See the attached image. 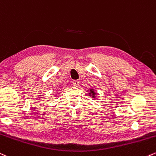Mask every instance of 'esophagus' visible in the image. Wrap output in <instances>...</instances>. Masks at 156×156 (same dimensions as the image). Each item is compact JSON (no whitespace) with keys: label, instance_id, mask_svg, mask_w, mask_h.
Segmentation results:
<instances>
[{"label":"esophagus","instance_id":"esophagus-1","mask_svg":"<svg viewBox=\"0 0 156 156\" xmlns=\"http://www.w3.org/2000/svg\"><path fill=\"white\" fill-rule=\"evenodd\" d=\"M79 83H80V81L78 80H74L73 81V86H78V85H79Z\"/></svg>","mask_w":156,"mask_h":156}]
</instances>
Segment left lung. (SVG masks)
Masks as SVG:
<instances>
[{
  "mask_svg": "<svg viewBox=\"0 0 156 156\" xmlns=\"http://www.w3.org/2000/svg\"><path fill=\"white\" fill-rule=\"evenodd\" d=\"M90 91H91V94H92V95H93V97H94V94H95V93L94 92V91H93V90L92 89H91V90H90Z\"/></svg>",
  "mask_w": 156,
  "mask_h": 156,
  "instance_id": "1",
  "label": "left lung"
}]
</instances>
